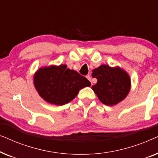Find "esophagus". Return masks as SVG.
Here are the masks:
<instances>
[{"label": "esophagus", "mask_w": 158, "mask_h": 158, "mask_svg": "<svg viewBox=\"0 0 158 158\" xmlns=\"http://www.w3.org/2000/svg\"><path fill=\"white\" fill-rule=\"evenodd\" d=\"M86 77H87V79L88 80V81H90V82H91V84H92V85H93V83H92V80H91V77H90V75H88V76Z\"/></svg>", "instance_id": "34e87169"}]
</instances>
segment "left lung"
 <instances>
[{
	"instance_id": "left-lung-1",
	"label": "left lung",
	"mask_w": 158,
	"mask_h": 158,
	"mask_svg": "<svg viewBox=\"0 0 158 158\" xmlns=\"http://www.w3.org/2000/svg\"><path fill=\"white\" fill-rule=\"evenodd\" d=\"M92 77L98 80L92 89L105 105L117 104L126 98L130 90V77L119 67L111 68L101 64L93 70Z\"/></svg>"
}]
</instances>
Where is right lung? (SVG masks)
I'll list each match as a JSON object with an SVG mask.
<instances>
[{
	"instance_id": "1",
	"label": "right lung",
	"mask_w": 158,
	"mask_h": 158,
	"mask_svg": "<svg viewBox=\"0 0 158 158\" xmlns=\"http://www.w3.org/2000/svg\"><path fill=\"white\" fill-rule=\"evenodd\" d=\"M34 84L44 101L57 106L69 103L80 90L91 85L86 77L67 68L66 64L40 68L34 74Z\"/></svg>"
}]
</instances>
